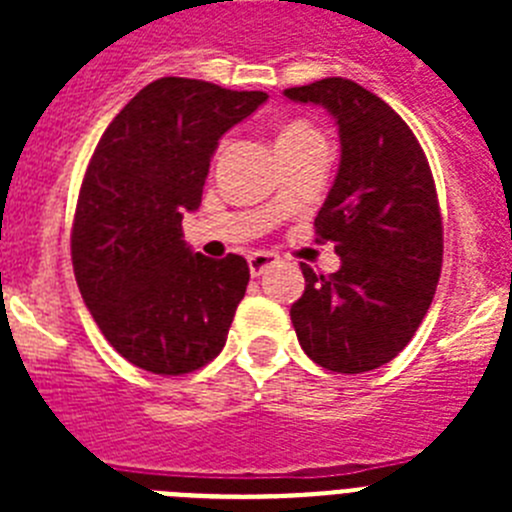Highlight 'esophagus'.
Masks as SVG:
<instances>
[{
  "instance_id": "1",
  "label": "esophagus",
  "mask_w": 512,
  "mask_h": 512,
  "mask_svg": "<svg viewBox=\"0 0 512 512\" xmlns=\"http://www.w3.org/2000/svg\"><path fill=\"white\" fill-rule=\"evenodd\" d=\"M279 261L277 253H269V251H253L248 256V269H251L253 277H261L269 266H274Z\"/></svg>"
}]
</instances>
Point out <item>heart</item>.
I'll list each match as a JSON object with an SVG mask.
<instances>
[{
    "instance_id": "obj_1",
    "label": "heart",
    "mask_w": 512,
    "mask_h": 512,
    "mask_svg": "<svg viewBox=\"0 0 512 512\" xmlns=\"http://www.w3.org/2000/svg\"><path fill=\"white\" fill-rule=\"evenodd\" d=\"M318 130L307 125V122H289L284 125V130L279 133V143H287V140H302V138H315Z\"/></svg>"
}]
</instances>
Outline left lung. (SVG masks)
<instances>
[{
    "mask_svg": "<svg viewBox=\"0 0 512 512\" xmlns=\"http://www.w3.org/2000/svg\"><path fill=\"white\" fill-rule=\"evenodd\" d=\"M284 97L320 104L341 138L315 217L341 269L325 277L302 266L305 292L289 310L297 341L330 372H372L408 346L436 295L443 228L431 166L408 122L356 81L330 76Z\"/></svg>",
    "mask_w": 512,
    "mask_h": 512,
    "instance_id": "obj_1",
    "label": "left lung"
}]
</instances>
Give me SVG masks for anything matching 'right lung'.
Returning a JSON list of instances; mask_svg holds the SVG:
<instances>
[{"instance_id": "right-lung-1", "label": "right lung", "mask_w": 512, "mask_h": 512, "mask_svg": "<svg viewBox=\"0 0 512 512\" xmlns=\"http://www.w3.org/2000/svg\"><path fill=\"white\" fill-rule=\"evenodd\" d=\"M266 99L164 76L94 148L71 230L76 284L110 346L146 372L179 377L223 351L248 264L194 253L182 217L200 207L220 138Z\"/></svg>"}]
</instances>
